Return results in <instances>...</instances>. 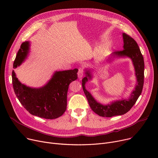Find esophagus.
Segmentation results:
<instances>
[{
	"label": "esophagus",
	"mask_w": 158,
	"mask_h": 158,
	"mask_svg": "<svg viewBox=\"0 0 158 158\" xmlns=\"http://www.w3.org/2000/svg\"><path fill=\"white\" fill-rule=\"evenodd\" d=\"M82 77H83V70H82V68L80 67L78 71V78L81 79Z\"/></svg>",
	"instance_id": "obj_1"
}]
</instances>
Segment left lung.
<instances>
[{
    "instance_id": "left-lung-1",
    "label": "left lung",
    "mask_w": 158,
    "mask_h": 158,
    "mask_svg": "<svg viewBox=\"0 0 158 158\" xmlns=\"http://www.w3.org/2000/svg\"><path fill=\"white\" fill-rule=\"evenodd\" d=\"M122 36L123 40V50L112 53L111 54V57L108 59V61L110 62V59L112 57H127L132 60L135 67L137 82L135 87V89L130 94L129 98L127 99L123 98L122 100L115 101L107 104L99 103L85 88L86 82L92 78V70H91V69H85L86 76L82 80V89H83L90 107L94 112L101 117H111L114 116L126 114L135 105L142 92L144 81L143 57L141 53L136 41L133 38L126 33H123Z\"/></svg>"
}]
</instances>
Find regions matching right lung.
I'll list each match as a JSON object with an SVG mask.
<instances>
[{"mask_svg": "<svg viewBox=\"0 0 158 158\" xmlns=\"http://www.w3.org/2000/svg\"><path fill=\"white\" fill-rule=\"evenodd\" d=\"M29 47V41L22 44L14 61V69L26 59ZM77 69L56 71L45 86L34 88L22 84L13 70L14 92L21 104L31 114L46 119H55L61 117L66 111L69 86L77 79Z\"/></svg>", "mask_w": 158, "mask_h": 158, "instance_id": "1", "label": "right lung"}]
</instances>
